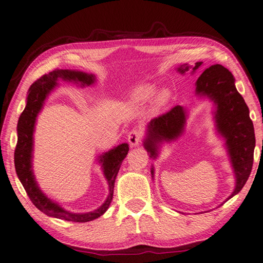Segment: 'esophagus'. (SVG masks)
I'll list each match as a JSON object with an SVG mask.
<instances>
[{
    "mask_svg": "<svg viewBox=\"0 0 263 263\" xmlns=\"http://www.w3.org/2000/svg\"><path fill=\"white\" fill-rule=\"evenodd\" d=\"M142 140V130L140 129H133L128 134V142L132 146H137Z\"/></svg>",
    "mask_w": 263,
    "mask_h": 263,
    "instance_id": "esophagus-1",
    "label": "esophagus"
}]
</instances>
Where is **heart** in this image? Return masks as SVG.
Here are the masks:
<instances>
[{"label":"heart","instance_id":"1","mask_svg":"<svg viewBox=\"0 0 263 263\" xmlns=\"http://www.w3.org/2000/svg\"><path fill=\"white\" fill-rule=\"evenodd\" d=\"M156 92V85L151 83L140 84L134 87L128 95V100L133 104H142L153 98ZM172 99V91L168 87H162L157 91L154 98V109L160 110Z\"/></svg>","mask_w":263,"mask_h":263}]
</instances>
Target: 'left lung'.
Instances as JSON below:
<instances>
[{"label":"left lung","instance_id":"1","mask_svg":"<svg viewBox=\"0 0 263 263\" xmlns=\"http://www.w3.org/2000/svg\"><path fill=\"white\" fill-rule=\"evenodd\" d=\"M202 63L196 62L194 67L187 63L181 64L177 68V71L185 75L192 69L191 73H194ZM195 95L205 97L214 104L216 133L224 140V146L236 178V186L228 201L241 191L252 171L255 134L250 119V109L237 91L231 71L220 64H214L201 73L195 83ZM187 118L188 110L178 105L166 114L151 120L146 126L143 140V146L150 158L158 157L162 144L176 141L183 134ZM151 176L155 177L154 166L151 167Z\"/></svg>","mask_w":263,"mask_h":263}]
</instances>
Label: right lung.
<instances>
[{"label":"right lung","instance_id":"add662e5","mask_svg":"<svg viewBox=\"0 0 263 263\" xmlns=\"http://www.w3.org/2000/svg\"><path fill=\"white\" fill-rule=\"evenodd\" d=\"M59 81L71 82L81 87L91 86L95 84L96 76L93 73H87L81 70H70V69H60L53 70L40 77L30 86L27 92L25 108L21 114L17 123V145L15 150V168L17 177L22 182L23 187L29 195L36 208L43 211L49 217L70 220V222L85 223L100 217L106 213L113 199L115 178L121 166L122 160L126 158L129 151L127 143L119 144L113 149L106 151L98 156V163L101 171L108 183V196L99 208L89 213H71L62 208L58 202L45 194L40 190L38 182L35 180L33 173V143H34V129L36 118L44 107V104L48 96L59 85Z\"/></svg>","mask_w":263,"mask_h":263}]
</instances>
